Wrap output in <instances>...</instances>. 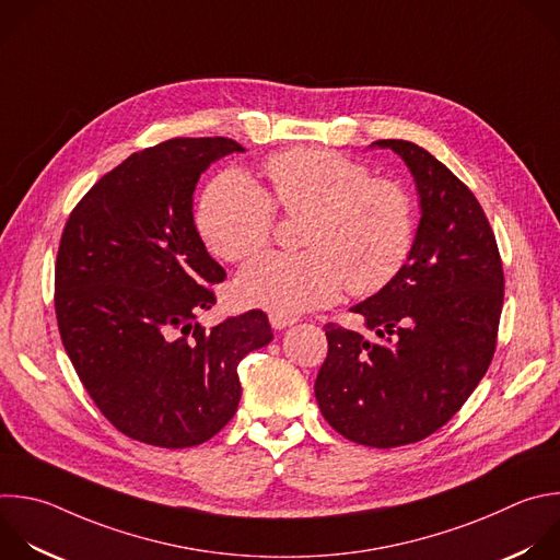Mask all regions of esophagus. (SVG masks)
I'll list each match as a JSON object with an SVG mask.
<instances>
[{"label":"esophagus","instance_id":"34e87169","mask_svg":"<svg viewBox=\"0 0 560 560\" xmlns=\"http://www.w3.org/2000/svg\"><path fill=\"white\" fill-rule=\"evenodd\" d=\"M296 323V318L294 316H283V314H270V325L275 327V329H285V327H290V325H294Z\"/></svg>","mask_w":560,"mask_h":560}]
</instances>
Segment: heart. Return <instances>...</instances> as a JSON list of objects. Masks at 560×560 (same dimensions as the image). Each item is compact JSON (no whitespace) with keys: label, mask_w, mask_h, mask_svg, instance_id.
Masks as SVG:
<instances>
[{"label":"heart","mask_w":560,"mask_h":560,"mask_svg":"<svg viewBox=\"0 0 560 560\" xmlns=\"http://www.w3.org/2000/svg\"><path fill=\"white\" fill-rule=\"evenodd\" d=\"M270 196L244 171L231 168L205 191L196 224L209 250L246 261L272 242L277 210L307 218L305 253L266 255L237 281L242 299L294 316L331 303L342 288L369 296L407 266L416 235V202L392 177H371L366 164L320 147H292L264 162Z\"/></svg>","instance_id":"heart-1"}]
</instances>
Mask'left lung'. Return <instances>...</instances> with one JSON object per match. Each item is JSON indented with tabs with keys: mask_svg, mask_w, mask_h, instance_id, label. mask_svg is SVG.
Segmentation results:
<instances>
[{
	"mask_svg": "<svg viewBox=\"0 0 560 560\" xmlns=\"http://www.w3.org/2000/svg\"><path fill=\"white\" fill-rule=\"evenodd\" d=\"M411 168L422 218L407 266L351 307L374 336L327 323L314 394L355 444L394 448L442 429L488 371L503 307V264L468 186L427 149L376 140Z\"/></svg>",
	"mask_w": 560,
	"mask_h": 560,
	"instance_id": "obj_1",
	"label": "left lung"
}]
</instances>
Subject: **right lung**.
I'll return each instance as SVG.
<instances>
[{
  "label": "right lung",
  "instance_id": "add662e5",
  "mask_svg": "<svg viewBox=\"0 0 560 560\" xmlns=\"http://www.w3.org/2000/svg\"><path fill=\"white\" fill-rule=\"evenodd\" d=\"M231 138H171L105 173L70 213L55 264L63 347L101 413L127 438L189 448L237 411L242 358L272 340L266 312L205 329L224 268L194 224V191Z\"/></svg>",
  "mask_w": 560,
  "mask_h": 560
}]
</instances>
